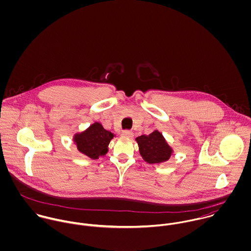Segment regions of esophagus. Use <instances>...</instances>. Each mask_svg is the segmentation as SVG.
Listing matches in <instances>:
<instances>
[{
  "label": "esophagus",
  "instance_id": "esophagus-1",
  "mask_svg": "<svg viewBox=\"0 0 251 251\" xmlns=\"http://www.w3.org/2000/svg\"><path fill=\"white\" fill-rule=\"evenodd\" d=\"M122 136L126 137V138H132L133 137V133L131 131H129V130H125V131H123Z\"/></svg>",
  "mask_w": 251,
  "mask_h": 251
}]
</instances>
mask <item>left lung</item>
<instances>
[{
	"instance_id": "8db88e82",
	"label": "left lung",
	"mask_w": 251,
	"mask_h": 251,
	"mask_svg": "<svg viewBox=\"0 0 251 251\" xmlns=\"http://www.w3.org/2000/svg\"><path fill=\"white\" fill-rule=\"evenodd\" d=\"M135 140L139 146L142 158L150 164L165 162L173 152L172 148L158 130H154L149 135H141Z\"/></svg>"
}]
</instances>
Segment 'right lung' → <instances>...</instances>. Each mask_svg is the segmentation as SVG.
Here are the masks:
<instances>
[{
  "instance_id": "obj_1",
  "label": "right lung",
  "mask_w": 251,
  "mask_h": 251,
  "mask_svg": "<svg viewBox=\"0 0 251 251\" xmlns=\"http://www.w3.org/2000/svg\"><path fill=\"white\" fill-rule=\"evenodd\" d=\"M114 133L104 129L101 124L95 123L81 133L73 136L77 150L92 159H98L106 154L108 145L114 137Z\"/></svg>"
}]
</instances>
